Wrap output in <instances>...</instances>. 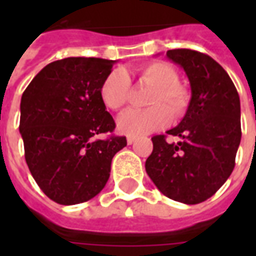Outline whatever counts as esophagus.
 Segmentation results:
<instances>
[{"label": "esophagus", "mask_w": 256, "mask_h": 256, "mask_svg": "<svg viewBox=\"0 0 256 256\" xmlns=\"http://www.w3.org/2000/svg\"><path fill=\"white\" fill-rule=\"evenodd\" d=\"M134 140H136V138H134V137H132V136H128V145L133 144Z\"/></svg>", "instance_id": "obj_1"}]
</instances>
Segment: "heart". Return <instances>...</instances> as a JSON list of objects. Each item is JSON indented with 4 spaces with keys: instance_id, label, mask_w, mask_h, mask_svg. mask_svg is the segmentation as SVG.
<instances>
[{
    "instance_id": "heart-1",
    "label": "heart",
    "mask_w": 256,
    "mask_h": 256,
    "mask_svg": "<svg viewBox=\"0 0 256 256\" xmlns=\"http://www.w3.org/2000/svg\"><path fill=\"white\" fill-rule=\"evenodd\" d=\"M140 84L152 86L148 98V110H128L116 119L118 132L126 136H142L166 128L172 116L185 114L189 104V94L178 84V72L168 63L155 62L146 64L138 71ZM130 96V78L124 70H114L102 80L100 97L110 110H120ZM170 110L168 112L166 108Z\"/></svg>"
}]
</instances>
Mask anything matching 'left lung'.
<instances>
[{
    "label": "left lung",
    "instance_id": "obj_1",
    "mask_svg": "<svg viewBox=\"0 0 256 256\" xmlns=\"http://www.w3.org/2000/svg\"><path fill=\"white\" fill-rule=\"evenodd\" d=\"M182 68L190 84V101L182 120L152 137L154 150L145 170L164 196L184 204L211 198L230 177L242 140L240 97L230 76L204 53L190 49L167 50Z\"/></svg>",
    "mask_w": 256,
    "mask_h": 256
}]
</instances>
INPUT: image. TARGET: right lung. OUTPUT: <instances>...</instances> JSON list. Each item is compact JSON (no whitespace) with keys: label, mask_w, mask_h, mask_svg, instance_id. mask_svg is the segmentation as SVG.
Masks as SVG:
<instances>
[{"label":"right lung","mask_w":256,"mask_h":256,"mask_svg":"<svg viewBox=\"0 0 256 256\" xmlns=\"http://www.w3.org/2000/svg\"><path fill=\"white\" fill-rule=\"evenodd\" d=\"M115 60L67 58L48 64L20 101V134L31 176L48 198L64 206L102 190L112 158L126 137L96 140L115 122L101 101L102 80Z\"/></svg>","instance_id":"right-lung-1"}]
</instances>
